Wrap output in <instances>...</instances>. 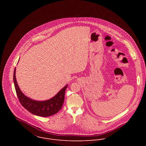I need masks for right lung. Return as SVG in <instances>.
<instances>
[{"mask_svg":"<svg viewBox=\"0 0 146 146\" xmlns=\"http://www.w3.org/2000/svg\"><path fill=\"white\" fill-rule=\"evenodd\" d=\"M13 82L16 92L21 104L31 113L41 117H48L56 114L61 109L64 100L65 91L68 85L64 86L52 98L41 101L31 99L22 92L16 80V68L13 73Z\"/></svg>","mask_w":146,"mask_h":146,"instance_id":"1","label":"right lung"}]
</instances>
